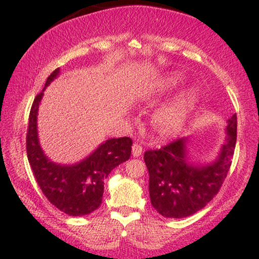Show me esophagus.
Returning a JSON list of instances; mask_svg holds the SVG:
<instances>
[{"instance_id": "34e87169", "label": "esophagus", "mask_w": 259, "mask_h": 259, "mask_svg": "<svg viewBox=\"0 0 259 259\" xmlns=\"http://www.w3.org/2000/svg\"><path fill=\"white\" fill-rule=\"evenodd\" d=\"M141 153H143V146H141V145H139V144H133V146H132V155H133V157H136V158L140 157Z\"/></svg>"}]
</instances>
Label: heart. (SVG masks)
<instances>
[{"instance_id": "1", "label": "heart", "mask_w": 259, "mask_h": 259, "mask_svg": "<svg viewBox=\"0 0 259 259\" xmlns=\"http://www.w3.org/2000/svg\"><path fill=\"white\" fill-rule=\"evenodd\" d=\"M180 81L179 76H172L165 83V88H173ZM199 101L194 90L184 92L172 104L160 109L154 116V127L162 136H175L185 126L189 116Z\"/></svg>"}]
</instances>
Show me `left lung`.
Segmentation results:
<instances>
[{
	"label": "left lung",
	"instance_id": "obj_1",
	"mask_svg": "<svg viewBox=\"0 0 259 259\" xmlns=\"http://www.w3.org/2000/svg\"><path fill=\"white\" fill-rule=\"evenodd\" d=\"M225 144L218 158L207 165L190 164L185 138L159 150L146 151L151 204L166 218H185L213 199L228 176L237 140V114L228 120Z\"/></svg>",
	"mask_w": 259,
	"mask_h": 259
}]
</instances>
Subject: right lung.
<instances>
[{
  "mask_svg": "<svg viewBox=\"0 0 259 259\" xmlns=\"http://www.w3.org/2000/svg\"><path fill=\"white\" fill-rule=\"evenodd\" d=\"M59 68L55 69L47 77L46 87L59 75ZM44 91L34 99L28 122L26 146L31 171L42 193L60 211L73 217L90 214L102 203L104 180L113 168L130 159L132 139L113 138L101 144L79 164H55L46 157L37 138L36 116Z\"/></svg>",
  "mask_w": 259,
  "mask_h": 259,
  "instance_id": "1",
  "label": "right lung"
}]
</instances>
